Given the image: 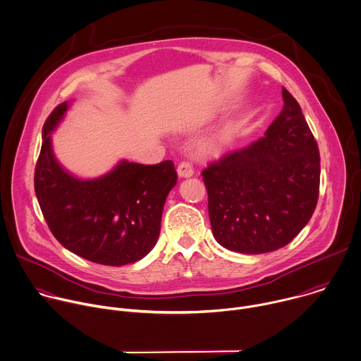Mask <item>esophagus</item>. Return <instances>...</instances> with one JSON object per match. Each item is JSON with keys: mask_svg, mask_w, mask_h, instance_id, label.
Listing matches in <instances>:
<instances>
[{"mask_svg": "<svg viewBox=\"0 0 361 361\" xmlns=\"http://www.w3.org/2000/svg\"><path fill=\"white\" fill-rule=\"evenodd\" d=\"M176 172L179 175V178H190L193 176V168L189 162H180L176 168Z\"/></svg>", "mask_w": 361, "mask_h": 361, "instance_id": "34e87169", "label": "esophagus"}]
</instances>
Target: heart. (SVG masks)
<instances>
[{"instance_id":"1","label":"heart","mask_w":361,"mask_h":361,"mask_svg":"<svg viewBox=\"0 0 361 361\" xmlns=\"http://www.w3.org/2000/svg\"><path fill=\"white\" fill-rule=\"evenodd\" d=\"M229 142H231V132L229 130H224V132L218 133L216 136H213L212 139H209L203 145V151L206 154H210V155L221 154L228 147Z\"/></svg>"}]
</instances>
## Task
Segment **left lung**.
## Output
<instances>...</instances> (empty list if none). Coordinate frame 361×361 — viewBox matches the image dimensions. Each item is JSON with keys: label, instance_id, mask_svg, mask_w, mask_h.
<instances>
[{"label": "left lung", "instance_id": "left-lung-1", "mask_svg": "<svg viewBox=\"0 0 361 361\" xmlns=\"http://www.w3.org/2000/svg\"><path fill=\"white\" fill-rule=\"evenodd\" d=\"M281 95L283 109L263 137L202 172L212 233L232 252L259 255L286 246L317 204V142L298 101L284 88Z\"/></svg>", "mask_w": 361, "mask_h": 361}]
</instances>
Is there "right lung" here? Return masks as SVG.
Segmentation results:
<instances>
[{
  "label": "right lung",
  "instance_id": "1",
  "mask_svg": "<svg viewBox=\"0 0 361 361\" xmlns=\"http://www.w3.org/2000/svg\"><path fill=\"white\" fill-rule=\"evenodd\" d=\"M69 105H58L42 128L34 186L44 218L72 253L105 266L135 263L158 242L165 200L178 182L173 162L122 159L102 176H74L55 158L51 137Z\"/></svg>",
  "mask_w": 361,
  "mask_h": 361
}]
</instances>
